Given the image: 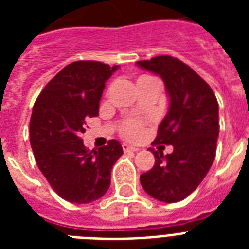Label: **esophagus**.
<instances>
[{
    "label": "esophagus",
    "mask_w": 249,
    "mask_h": 249,
    "mask_svg": "<svg viewBox=\"0 0 249 249\" xmlns=\"http://www.w3.org/2000/svg\"><path fill=\"white\" fill-rule=\"evenodd\" d=\"M123 150H124V152H136V151H138V148L133 147V146H129V144H126V143L123 144Z\"/></svg>",
    "instance_id": "34e87169"
}]
</instances>
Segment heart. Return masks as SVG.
Segmentation results:
<instances>
[{"mask_svg": "<svg viewBox=\"0 0 249 249\" xmlns=\"http://www.w3.org/2000/svg\"><path fill=\"white\" fill-rule=\"evenodd\" d=\"M143 80H152V77L150 76H141L138 81H143ZM137 81V83H138ZM142 132H143V126L138 121H128L126 124L121 128V136L126 138V140L134 141L137 138H140L142 136Z\"/></svg>", "mask_w": 249, "mask_h": 249, "instance_id": "b5f03b06", "label": "heart"}]
</instances>
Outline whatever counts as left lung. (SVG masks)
<instances>
[{"label":"left lung","instance_id":"obj_1","mask_svg":"<svg viewBox=\"0 0 249 249\" xmlns=\"http://www.w3.org/2000/svg\"><path fill=\"white\" fill-rule=\"evenodd\" d=\"M159 75L169 95V109L154 143L172 144L164 156L155 151V165L141 174V185L150 196L165 203L183 200L196 190L216 158L218 103L211 86L177 58L161 55L137 62Z\"/></svg>","mask_w":249,"mask_h":249}]
</instances>
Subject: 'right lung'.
<instances>
[{"label": "right lung", "mask_w": 249, "mask_h": 249, "mask_svg": "<svg viewBox=\"0 0 249 249\" xmlns=\"http://www.w3.org/2000/svg\"><path fill=\"white\" fill-rule=\"evenodd\" d=\"M116 70L94 60L73 62L49 81L35 102L31 147L41 173L64 200L86 204L103 196L113 164L123 155L116 140L91 151L81 140L85 121L98 116L106 81Z\"/></svg>", "instance_id": "1"}]
</instances>
